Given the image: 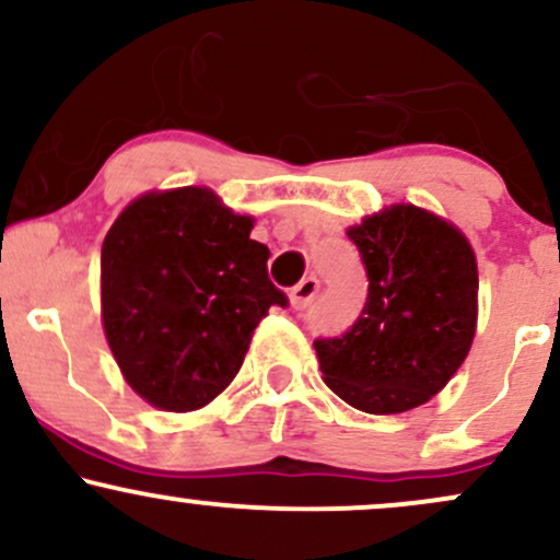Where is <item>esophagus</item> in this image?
Wrapping results in <instances>:
<instances>
[{
  "label": "esophagus",
  "mask_w": 560,
  "mask_h": 560,
  "mask_svg": "<svg viewBox=\"0 0 560 560\" xmlns=\"http://www.w3.org/2000/svg\"><path fill=\"white\" fill-rule=\"evenodd\" d=\"M318 287H320V281L316 279V276H305V279H302L300 284L292 289V294H289V300H292V307L302 311V307L311 305L313 298L318 294Z\"/></svg>",
  "instance_id": "1"
}]
</instances>
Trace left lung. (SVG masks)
<instances>
[{
    "mask_svg": "<svg viewBox=\"0 0 560 560\" xmlns=\"http://www.w3.org/2000/svg\"><path fill=\"white\" fill-rule=\"evenodd\" d=\"M347 236L369 273V298L342 337L313 342L324 382L365 413L419 408L471 350L479 294L471 244L416 205H392Z\"/></svg>",
    "mask_w": 560,
    "mask_h": 560,
    "instance_id": "obj_1",
    "label": "left lung"
}]
</instances>
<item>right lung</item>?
I'll use <instances>...</instances> for the list:
<instances>
[{
  "instance_id": "obj_1",
  "label": "right lung",
  "mask_w": 560,
  "mask_h": 560,
  "mask_svg": "<svg viewBox=\"0 0 560 560\" xmlns=\"http://www.w3.org/2000/svg\"><path fill=\"white\" fill-rule=\"evenodd\" d=\"M253 218L215 191H147L102 242V324L139 397L186 413L240 374L255 326L287 294L268 279V247Z\"/></svg>"
}]
</instances>
